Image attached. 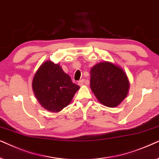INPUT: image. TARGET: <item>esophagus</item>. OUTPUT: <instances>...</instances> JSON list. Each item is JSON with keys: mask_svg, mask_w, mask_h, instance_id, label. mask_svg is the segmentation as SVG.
Here are the masks:
<instances>
[{"mask_svg": "<svg viewBox=\"0 0 159 159\" xmlns=\"http://www.w3.org/2000/svg\"><path fill=\"white\" fill-rule=\"evenodd\" d=\"M84 79H81V80H80L79 81H78V85L79 86H82V85H84Z\"/></svg>", "mask_w": 159, "mask_h": 159, "instance_id": "obj_1", "label": "esophagus"}]
</instances>
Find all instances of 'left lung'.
Listing matches in <instances>:
<instances>
[{"instance_id": "left-lung-1", "label": "left lung", "mask_w": 159, "mask_h": 159, "mask_svg": "<svg viewBox=\"0 0 159 159\" xmlns=\"http://www.w3.org/2000/svg\"><path fill=\"white\" fill-rule=\"evenodd\" d=\"M90 87L105 106H118L128 94L129 83L124 70L113 63L97 64L90 71Z\"/></svg>"}]
</instances>
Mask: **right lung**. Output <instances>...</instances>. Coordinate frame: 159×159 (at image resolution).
Masks as SVG:
<instances>
[{"instance_id": "obj_1", "label": "right lung", "mask_w": 159, "mask_h": 159, "mask_svg": "<svg viewBox=\"0 0 159 159\" xmlns=\"http://www.w3.org/2000/svg\"><path fill=\"white\" fill-rule=\"evenodd\" d=\"M80 86L72 82L58 64L46 61L33 80V89L42 107L57 113L67 106Z\"/></svg>"}]
</instances>
